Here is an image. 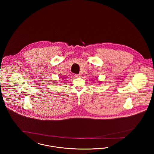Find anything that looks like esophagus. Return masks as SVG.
I'll use <instances>...</instances> for the list:
<instances>
[{
	"label": "esophagus",
	"mask_w": 154,
	"mask_h": 154,
	"mask_svg": "<svg viewBox=\"0 0 154 154\" xmlns=\"http://www.w3.org/2000/svg\"><path fill=\"white\" fill-rule=\"evenodd\" d=\"M74 76L76 78H79V77H81V75L80 74H75Z\"/></svg>",
	"instance_id": "1"
}]
</instances>
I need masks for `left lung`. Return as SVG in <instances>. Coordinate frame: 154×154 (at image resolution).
Instances as JSON below:
<instances>
[{"label":"left lung","instance_id":"left-lung-1","mask_svg":"<svg viewBox=\"0 0 154 154\" xmlns=\"http://www.w3.org/2000/svg\"><path fill=\"white\" fill-rule=\"evenodd\" d=\"M98 82H99V81H98ZM99 82H102V81H99Z\"/></svg>","mask_w":154,"mask_h":154}]
</instances>
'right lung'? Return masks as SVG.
<instances>
[{
    "label": "right lung",
    "instance_id": "right-lung-1",
    "mask_svg": "<svg viewBox=\"0 0 154 154\" xmlns=\"http://www.w3.org/2000/svg\"><path fill=\"white\" fill-rule=\"evenodd\" d=\"M64 79H65V78H62V80H64Z\"/></svg>",
    "mask_w": 154,
    "mask_h": 154
}]
</instances>
